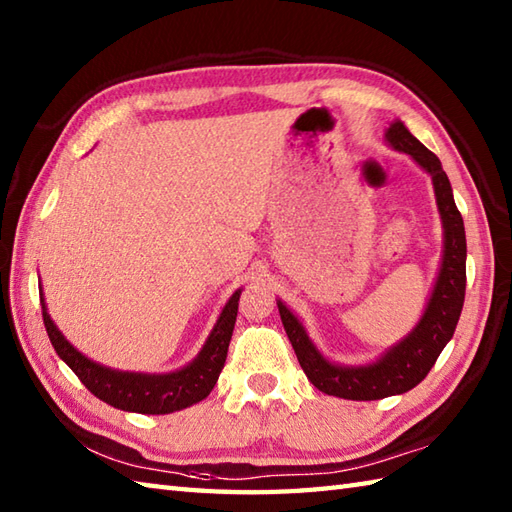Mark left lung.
I'll use <instances>...</instances> for the list:
<instances>
[{
    "label": "left lung",
    "mask_w": 512,
    "mask_h": 512,
    "mask_svg": "<svg viewBox=\"0 0 512 512\" xmlns=\"http://www.w3.org/2000/svg\"><path fill=\"white\" fill-rule=\"evenodd\" d=\"M385 138L391 147L405 151L424 171L431 173L438 209L442 215V268L420 323L413 328L407 339L391 347L380 361L361 367H343L325 361L308 339L306 330H303L295 314L284 303L277 301L281 323H284V330L292 347H295L299 365L306 372L310 383L323 391V394L347 400H378L405 394V391L416 387L429 374V369L436 365L444 345L451 341L464 306L466 235L447 173H444L438 156L424 147L416 136H411L409 129L400 121L389 125Z\"/></svg>",
    "instance_id": "8db88e82"
}]
</instances>
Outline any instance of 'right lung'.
<instances>
[{
	"mask_svg": "<svg viewBox=\"0 0 512 512\" xmlns=\"http://www.w3.org/2000/svg\"><path fill=\"white\" fill-rule=\"evenodd\" d=\"M239 292L242 290H237L235 295L228 299L220 319H217L215 328L209 336V341L204 343L198 358L184 369H180V372L173 374L116 372V369L94 363L63 339L57 325L52 323L43 299L41 312L52 347L96 398H101L107 405H112L116 409L151 413V416H156V413H171L184 407H191L195 402H200L202 398L211 394V389L217 383V376H220L224 367L228 343H231L233 336Z\"/></svg>",
	"mask_w": 512,
	"mask_h": 512,
	"instance_id": "obj_1",
	"label": "right lung"
}]
</instances>
